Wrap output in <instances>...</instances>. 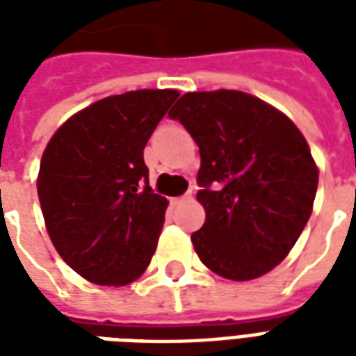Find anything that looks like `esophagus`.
I'll return each instance as SVG.
<instances>
[{
  "label": "esophagus",
  "mask_w": 356,
  "mask_h": 356,
  "mask_svg": "<svg viewBox=\"0 0 356 356\" xmlns=\"http://www.w3.org/2000/svg\"><path fill=\"white\" fill-rule=\"evenodd\" d=\"M186 198H191V193L185 194V196H175V198H171V204H173V206H177V204H181V202H185Z\"/></svg>",
  "instance_id": "1"
}]
</instances>
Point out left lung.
Instances as JSON below:
<instances>
[{
    "label": "left lung",
    "mask_w": 356,
    "mask_h": 356,
    "mask_svg": "<svg viewBox=\"0 0 356 356\" xmlns=\"http://www.w3.org/2000/svg\"><path fill=\"white\" fill-rule=\"evenodd\" d=\"M200 148L196 200L206 223L193 232L200 261L244 282L290 254L313 213L318 168L284 112L236 89L185 93L170 110Z\"/></svg>",
    "instance_id": "obj_1"
}]
</instances>
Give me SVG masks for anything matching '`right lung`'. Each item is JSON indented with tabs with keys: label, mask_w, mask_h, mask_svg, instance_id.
I'll list each match as a JSON object with an SVG mask.
<instances>
[{
	"label": "right lung",
	"mask_w": 356,
	"mask_h": 356,
	"mask_svg": "<svg viewBox=\"0 0 356 356\" xmlns=\"http://www.w3.org/2000/svg\"><path fill=\"white\" fill-rule=\"evenodd\" d=\"M177 89L89 104L53 133L38 173L45 229L66 265L99 286L137 280L154 255L168 200L148 186L143 150Z\"/></svg>",
	"instance_id": "1"
}]
</instances>
